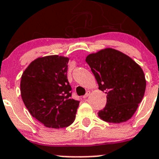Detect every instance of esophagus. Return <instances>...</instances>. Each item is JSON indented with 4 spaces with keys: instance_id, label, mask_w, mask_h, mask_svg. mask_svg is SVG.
I'll return each instance as SVG.
<instances>
[{
    "instance_id": "1",
    "label": "esophagus",
    "mask_w": 159,
    "mask_h": 159,
    "mask_svg": "<svg viewBox=\"0 0 159 159\" xmlns=\"http://www.w3.org/2000/svg\"><path fill=\"white\" fill-rule=\"evenodd\" d=\"M90 93H91V92H90V91H88V92H86V94H85V95H84V96H83V98H87L88 96H89V95H90Z\"/></svg>"
}]
</instances>
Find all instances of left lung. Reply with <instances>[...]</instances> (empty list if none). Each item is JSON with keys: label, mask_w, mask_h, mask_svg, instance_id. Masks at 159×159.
<instances>
[{"label": "left lung", "mask_w": 159, "mask_h": 159, "mask_svg": "<svg viewBox=\"0 0 159 159\" xmlns=\"http://www.w3.org/2000/svg\"><path fill=\"white\" fill-rule=\"evenodd\" d=\"M98 89L106 94V105L98 116L108 123L130 120L142 101L146 80L142 68L122 52L106 48L86 57Z\"/></svg>", "instance_id": "left-lung-1"}]
</instances>
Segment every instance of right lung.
<instances>
[{
  "instance_id": "1",
  "label": "right lung",
  "mask_w": 159,
  "mask_h": 159,
  "mask_svg": "<svg viewBox=\"0 0 159 159\" xmlns=\"http://www.w3.org/2000/svg\"><path fill=\"white\" fill-rule=\"evenodd\" d=\"M69 58L58 55L38 57L23 72L22 101L31 115L49 128L73 124L79 101L71 98L67 77Z\"/></svg>"
}]
</instances>
